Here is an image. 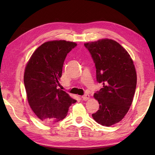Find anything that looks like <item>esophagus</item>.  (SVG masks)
<instances>
[{
    "instance_id": "1",
    "label": "esophagus",
    "mask_w": 155,
    "mask_h": 155,
    "mask_svg": "<svg viewBox=\"0 0 155 155\" xmlns=\"http://www.w3.org/2000/svg\"><path fill=\"white\" fill-rule=\"evenodd\" d=\"M89 98H90V96H89V94H84L83 96H82V98H83L84 101H87L89 99Z\"/></svg>"
}]
</instances>
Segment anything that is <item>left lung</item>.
Wrapping results in <instances>:
<instances>
[{"mask_svg": "<svg viewBox=\"0 0 155 155\" xmlns=\"http://www.w3.org/2000/svg\"><path fill=\"white\" fill-rule=\"evenodd\" d=\"M96 67L97 81L103 87L94 97L99 110L92 114L103 126L120 122L133 103L137 86V72L128 52L115 41L104 38L84 43Z\"/></svg>", "mask_w": 155, "mask_h": 155, "instance_id": "left-lung-1", "label": "left lung"}]
</instances>
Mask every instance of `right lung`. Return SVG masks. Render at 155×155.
Instances as JSON below:
<instances>
[{
  "mask_svg": "<svg viewBox=\"0 0 155 155\" xmlns=\"http://www.w3.org/2000/svg\"><path fill=\"white\" fill-rule=\"evenodd\" d=\"M77 45L62 40L45 42L36 49L26 66L24 83L28 104L45 123L62 120L69 107L77 102L57 88L65 58Z\"/></svg>",
  "mask_w": 155,
  "mask_h": 155,
  "instance_id": "1",
  "label": "right lung"
}]
</instances>
